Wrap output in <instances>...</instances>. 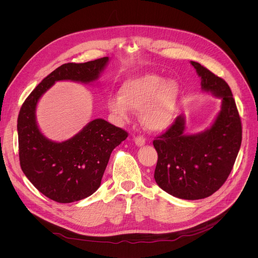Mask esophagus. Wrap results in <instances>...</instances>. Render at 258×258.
<instances>
[{
    "mask_svg": "<svg viewBox=\"0 0 258 258\" xmlns=\"http://www.w3.org/2000/svg\"><path fill=\"white\" fill-rule=\"evenodd\" d=\"M134 141H135L136 145H137V146H139V147L144 146V145H145V143H146L145 138H144V137H142V136H138V137H136V138L134 139Z\"/></svg>",
    "mask_w": 258,
    "mask_h": 258,
    "instance_id": "obj_1",
    "label": "esophagus"
}]
</instances>
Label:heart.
I'll list each match as a JSON object with an SVG mask.
<instances>
[{
    "mask_svg": "<svg viewBox=\"0 0 258 258\" xmlns=\"http://www.w3.org/2000/svg\"><path fill=\"white\" fill-rule=\"evenodd\" d=\"M119 96L110 97L108 109L120 119H127L131 109L140 110L142 124L150 132L167 128L174 117L180 96L176 81L158 75H142L123 82Z\"/></svg>",
    "mask_w": 258,
    "mask_h": 258,
    "instance_id": "1",
    "label": "heart"
}]
</instances>
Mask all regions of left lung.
<instances>
[{"mask_svg":"<svg viewBox=\"0 0 258 258\" xmlns=\"http://www.w3.org/2000/svg\"><path fill=\"white\" fill-rule=\"evenodd\" d=\"M191 64L201 78L202 90L222 99V107L204 132L185 134L186 120L179 115L153 141L158 153L154 178L174 197L198 200L212 195L227 180L241 147L242 124L228 84L200 63Z\"/></svg>","mask_w":258,"mask_h":258,"instance_id":"8db88e82","label":"left lung"}]
</instances>
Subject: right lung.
Segmentation results:
<instances>
[{"label":"right lung","instance_id":"right-lung-1","mask_svg":"<svg viewBox=\"0 0 258 258\" xmlns=\"http://www.w3.org/2000/svg\"><path fill=\"white\" fill-rule=\"evenodd\" d=\"M108 61V57H103L61 65L36 86L21 106L17 120L21 169L36 189L56 202H76L95 193L111 152L127 138V133L98 118L72 138L54 142L36 123V105L55 82L97 81Z\"/></svg>","mask_w":258,"mask_h":258}]
</instances>
